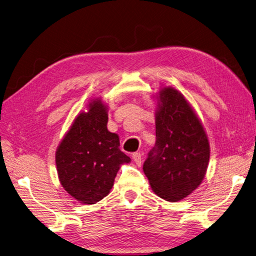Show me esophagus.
<instances>
[{
  "label": "esophagus",
  "instance_id": "34e87169",
  "mask_svg": "<svg viewBox=\"0 0 256 256\" xmlns=\"http://www.w3.org/2000/svg\"><path fill=\"white\" fill-rule=\"evenodd\" d=\"M132 158H133V160H134V162L136 163L137 166H140L142 164V154L140 152H135V154H133V156H132Z\"/></svg>",
  "mask_w": 256,
  "mask_h": 256
}]
</instances>
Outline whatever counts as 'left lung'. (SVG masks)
<instances>
[{
	"label": "left lung",
	"mask_w": 256,
	"mask_h": 256,
	"mask_svg": "<svg viewBox=\"0 0 256 256\" xmlns=\"http://www.w3.org/2000/svg\"><path fill=\"white\" fill-rule=\"evenodd\" d=\"M156 145L142 170L160 198L178 202L198 188L210 160V145L200 120L178 90L159 92Z\"/></svg>",
	"instance_id": "1"
}]
</instances>
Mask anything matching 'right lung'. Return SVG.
Wrapping results in <instances>:
<instances>
[{"mask_svg":"<svg viewBox=\"0 0 256 256\" xmlns=\"http://www.w3.org/2000/svg\"><path fill=\"white\" fill-rule=\"evenodd\" d=\"M107 107L100 100L88 104L72 123L56 152L60 184L84 204L104 199L114 186L120 166L130 161L120 150L119 136L107 128Z\"/></svg>","mask_w":256,"mask_h":256,"instance_id":"right-lung-1","label":"right lung"}]
</instances>
